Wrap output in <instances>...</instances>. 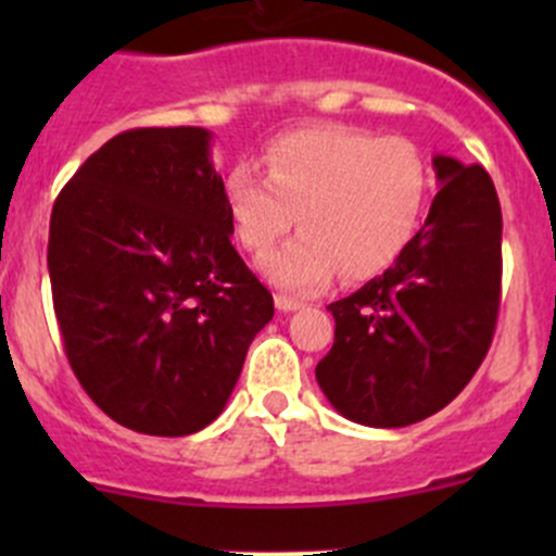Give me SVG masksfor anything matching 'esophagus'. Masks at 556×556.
<instances>
[{"mask_svg": "<svg viewBox=\"0 0 556 556\" xmlns=\"http://www.w3.org/2000/svg\"><path fill=\"white\" fill-rule=\"evenodd\" d=\"M274 304H277L279 312H295V309H301V306H304V301L293 299V295L277 293V295H274Z\"/></svg>", "mask_w": 556, "mask_h": 556, "instance_id": "obj_1", "label": "esophagus"}]
</instances>
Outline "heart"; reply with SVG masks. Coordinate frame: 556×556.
<instances>
[{
    "instance_id": "obj_1",
    "label": "heart",
    "mask_w": 556,
    "mask_h": 556,
    "mask_svg": "<svg viewBox=\"0 0 556 556\" xmlns=\"http://www.w3.org/2000/svg\"><path fill=\"white\" fill-rule=\"evenodd\" d=\"M266 177L250 164L228 172V215L252 255L301 233L261 263L285 290H317L336 271L368 279L397 261L422 223L430 164L401 137L350 126H314L268 144Z\"/></svg>"
}]
</instances>
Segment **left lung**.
<instances>
[{
	"mask_svg": "<svg viewBox=\"0 0 556 556\" xmlns=\"http://www.w3.org/2000/svg\"><path fill=\"white\" fill-rule=\"evenodd\" d=\"M441 190L397 261L333 301L336 339L317 384L341 417L406 428L463 392L492 344L501 309L503 215L479 164L433 159Z\"/></svg>",
	"mask_w": 556,
	"mask_h": 556,
	"instance_id": "obj_1",
	"label": "left lung"
}]
</instances>
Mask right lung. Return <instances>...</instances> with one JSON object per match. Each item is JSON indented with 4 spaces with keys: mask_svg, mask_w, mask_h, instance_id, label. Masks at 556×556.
I'll return each mask as SVG.
<instances>
[{
    "mask_svg": "<svg viewBox=\"0 0 556 556\" xmlns=\"http://www.w3.org/2000/svg\"><path fill=\"white\" fill-rule=\"evenodd\" d=\"M199 126L131 128L64 185L48 271L77 382L117 425L190 435L220 417L274 299L233 250Z\"/></svg>",
    "mask_w": 556,
    "mask_h": 556,
    "instance_id": "1",
    "label": "right lung"
}]
</instances>
